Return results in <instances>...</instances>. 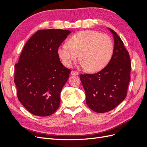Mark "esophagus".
I'll use <instances>...</instances> for the list:
<instances>
[{
	"label": "esophagus",
	"mask_w": 147,
	"mask_h": 147,
	"mask_svg": "<svg viewBox=\"0 0 147 147\" xmlns=\"http://www.w3.org/2000/svg\"><path fill=\"white\" fill-rule=\"evenodd\" d=\"M70 74L72 75H78L79 74V73L77 71H74V70H72L70 72Z\"/></svg>",
	"instance_id": "obj_1"
}]
</instances>
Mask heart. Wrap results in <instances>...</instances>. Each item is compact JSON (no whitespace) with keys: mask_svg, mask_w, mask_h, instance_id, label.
Listing matches in <instances>:
<instances>
[{"mask_svg":"<svg viewBox=\"0 0 147 147\" xmlns=\"http://www.w3.org/2000/svg\"><path fill=\"white\" fill-rule=\"evenodd\" d=\"M113 43L110 36L95 30H83L74 35L68 44L61 45L57 53L66 67H70L80 55L81 65L97 72L107 65L112 56Z\"/></svg>","mask_w":147,"mask_h":147,"instance_id":"obj_1","label":"heart"}]
</instances>
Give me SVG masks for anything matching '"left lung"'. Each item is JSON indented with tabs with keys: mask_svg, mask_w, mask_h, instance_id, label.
<instances>
[{
	"mask_svg": "<svg viewBox=\"0 0 147 147\" xmlns=\"http://www.w3.org/2000/svg\"><path fill=\"white\" fill-rule=\"evenodd\" d=\"M114 48L109 64L100 72L81 74L87 105L97 113L114 109L126 98L131 69L128 51L118 34L112 29Z\"/></svg>",
	"mask_w": 147,
	"mask_h": 147,
	"instance_id": "1",
	"label": "left lung"
}]
</instances>
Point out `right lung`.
<instances>
[{"instance_id": "1", "label": "right lung", "mask_w": 147, "mask_h": 147, "mask_svg": "<svg viewBox=\"0 0 147 147\" xmlns=\"http://www.w3.org/2000/svg\"><path fill=\"white\" fill-rule=\"evenodd\" d=\"M70 33L63 29L38 30L26 42L15 64L18 98L34 115L49 116L59 108L70 70L60 62L57 50Z\"/></svg>"}]
</instances>
